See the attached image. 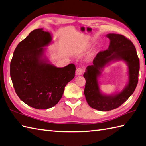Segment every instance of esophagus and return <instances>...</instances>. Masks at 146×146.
<instances>
[{"label": "esophagus", "instance_id": "esophagus-1", "mask_svg": "<svg viewBox=\"0 0 146 146\" xmlns=\"http://www.w3.org/2000/svg\"><path fill=\"white\" fill-rule=\"evenodd\" d=\"M84 68L79 67V68H77V69H76V75L77 76H80V75H82V74L84 73Z\"/></svg>", "mask_w": 146, "mask_h": 146}]
</instances>
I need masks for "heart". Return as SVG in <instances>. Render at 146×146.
<instances>
[{
    "mask_svg": "<svg viewBox=\"0 0 146 146\" xmlns=\"http://www.w3.org/2000/svg\"><path fill=\"white\" fill-rule=\"evenodd\" d=\"M82 49H83V48H81V50H82Z\"/></svg>",
    "mask_w": 146,
    "mask_h": 146,
    "instance_id": "obj_1",
    "label": "heart"
}]
</instances>
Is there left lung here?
I'll return each mask as SVG.
<instances>
[{"mask_svg": "<svg viewBox=\"0 0 146 146\" xmlns=\"http://www.w3.org/2000/svg\"><path fill=\"white\" fill-rule=\"evenodd\" d=\"M109 48L100 52L87 66L84 77L86 79L84 94L87 103L92 108L100 111H109L121 106L127 100L136 88L139 71V59L136 49L132 42L124 35L108 34ZM123 60L128 67V82L121 92L107 95L100 90L98 79L103 68L112 62Z\"/></svg>", "mask_w": 146, "mask_h": 146, "instance_id": "obj_1", "label": "left lung"}]
</instances>
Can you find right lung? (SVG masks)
Masks as SVG:
<instances>
[{
  "label": "right lung",
  "mask_w": 146,
  "mask_h": 146,
  "mask_svg": "<svg viewBox=\"0 0 146 146\" xmlns=\"http://www.w3.org/2000/svg\"><path fill=\"white\" fill-rule=\"evenodd\" d=\"M50 32L42 28L32 31L18 44L11 62V77L19 98L37 109L56 105L67 84L75 76L76 66L64 67L52 64L45 55L52 42Z\"/></svg>",
  "instance_id": "obj_1"
}]
</instances>
